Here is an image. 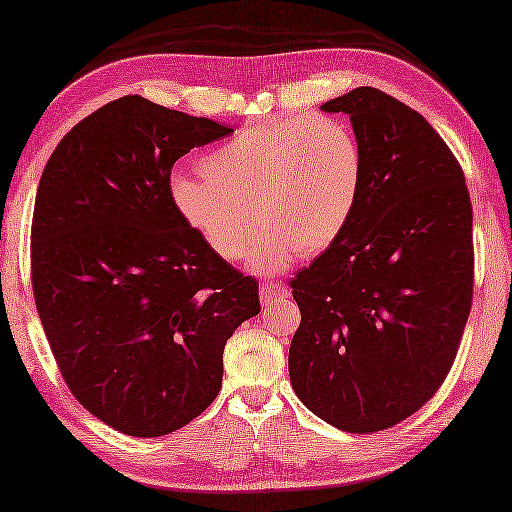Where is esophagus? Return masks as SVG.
Listing matches in <instances>:
<instances>
[{
    "instance_id": "1",
    "label": "esophagus",
    "mask_w": 512,
    "mask_h": 512,
    "mask_svg": "<svg viewBox=\"0 0 512 512\" xmlns=\"http://www.w3.org/2000/svg\"><path fill=\"white\" fill-rule=\"evenodd\" d=\"M288 288L281 286V284H264L262 288H259V299H262V303H273V301H279V299H288Z\"/></svg>"
}]
</instances>
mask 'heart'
<instances>
[{"mask_svg":"<svg viewBox=\"0 0 512 512\" xmlns=\"http://www.w3.org/2000/svg\"><path fill=\"white\" fill-rule=\"evenodd\" d=\"M202 171L169 178L173 209L224 262L246 253L259 224L248 264L275 275L345 233L365 187V154L341 118L288 116L239 129L204 156Z\"/></svg>","mask_w":512,"mask_h":512,"instance_id":"b5f03b06","label":"heart"}]
</instances>
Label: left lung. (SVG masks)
<instances>
[{"label": "left lung", "mask_w": 512, "mask_h": 512, "mask_svg": "<svg viewBox=\"0 0 512 512\" xmlns=\"http://www.w3.org/2000/svg\"><path fill=\"white\" fill-rule=\"evenodd\" d=\"M321 110L350 116L365 187L345 233L290 279V383L332 427L374 433L416 413L458 354L473 209L458 160L416 110L367 85Z\"/></svg>", "instance_id": "1"}]
</instances>
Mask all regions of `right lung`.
Wrapping results in <instances>:
<instances>
[{
  "instance_id": "add662e5",
  "label": "right lung",
  "mask_w": 512,
  "mask_h": 512,
  "mask_svg": "<svg viewBox=\"0 0 512 512\" xmlns=\"http://www.w3.org/2000/svg\"><path fill=\"white\" fill-rule=\"evenodd\" d=\"M233 129L143 96L72 127L39 180L32 292L76 400L134 438L167 436L222 387L257 281L211 253L169 198L171 167Z\"/></svg>"
}]
</instances>
